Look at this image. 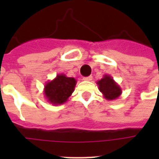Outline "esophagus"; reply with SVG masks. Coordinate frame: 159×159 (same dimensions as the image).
<instances>
[{"label":"esophagus","mask_w":159,"mask_h":159,"mask_svg":"<svg viewBox=\"0 0 159 159\" xmlns=\"http://www.w3.org/2000/svg\"><path fill=\"white\" fill-rule=\"evenodd\" d=\"M83 80H84V81H92V76H89V77H83Z\"/></svg>","instance_id":"obj_1"}]
</instances>
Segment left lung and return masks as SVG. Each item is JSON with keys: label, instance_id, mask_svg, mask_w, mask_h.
Wrapping results in <instances>:
<instances>
[{"label": "left lung", "instance_id": "obj_1", "mask_svg": "<svg viewBox=\"0 0 159 159\" xmlns=\"http://www.w3.org/2000/svg\"><path fill=\"white\" fill-rule=\"evenodd\" d=\"M97 84L99 87L100 92L103 94L105 99L107 101H114L118 99L122 94V90L117 82L111 75H104L102 79L97 81Z\"/></svg>", "mask_w": 159, "mask_h": 159}]
</instances>
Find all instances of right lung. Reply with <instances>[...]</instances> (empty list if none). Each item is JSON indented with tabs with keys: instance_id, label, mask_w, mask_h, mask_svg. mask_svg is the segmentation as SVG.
<instances>
[{
	"instance_id": "obj_1",
	"label": "right lung",
	"mask_w": 159,
	"mask_h": 159,
	"mask_svg": "<svg viewBox=\"0 0 159 159\" xmlns=\"http://www.w3.org/2000/svg\"><path fill=\"white\" fill-rule=\"evenodd\" d=\"M77 81L73 77H68L63 73L57 74L52 81L46 82L43 94L47 102L53 106L64 104L74 92Z\"/></svg>"
}]
</instances>
